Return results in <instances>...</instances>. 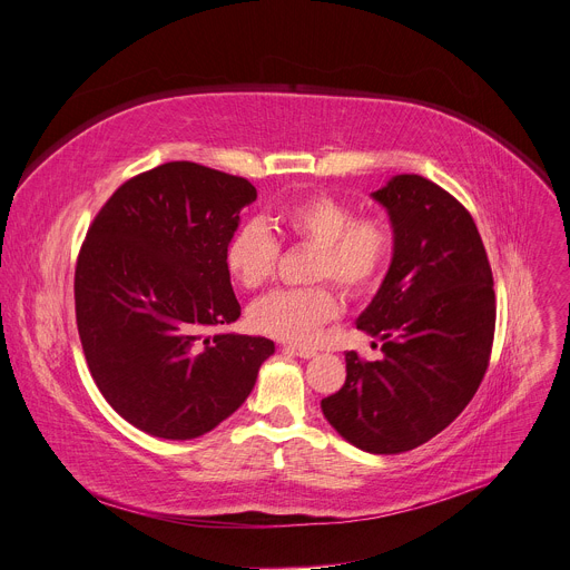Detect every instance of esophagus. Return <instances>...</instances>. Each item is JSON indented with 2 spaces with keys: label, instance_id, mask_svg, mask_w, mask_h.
<instances>
[{
  "label": "esophagus",
  "instance_id": "esophagus-1",
  "mask_svg": "<svg viewBox=\"0 0 570 570\" xmlns=\"http://www.w3.org/2000/svg\"><path fill=\"white\" fill-rule=\"evenodd\" d=\"M286 351L293 353V355H297V357H305V360L316 357V351H314V348H307V346H286Z\"/></svg>",
  "mask_w": 570,
  "mask_h": 570
}]
</instances>
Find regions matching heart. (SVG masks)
I'll list each match as a JSON object with an SVG mask.
<instances>
[{
    "label": "heart",
    "instance_id": "b5f03b06",
    "mask_svg": "<svg viewBox=\"0 0 570 570\" xmlns=\"http://www.w3.org/2000/svg\"><path fill=\"white\" fill-rule=\"evenodd\" d=\"M277 229L293 243L316 247L309 279H332L351 295L371 291L383 279L394 256L396 234L383 215H362L348 202L316 193L279 206L273 215ZM279 243L268 226L249 219L240 224L224 247V265L232 279L261 288L275 277ZM338 314V299L325 284L282 288L256 299L249 309L254 330L295 344H309Z\"/></svg>",
    "mask_w": 570,
    "mask_h": 570
}]
</instances>
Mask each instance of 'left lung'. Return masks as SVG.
I'll list each match as a JSON object with an SVG mask.
<instances>
[{
  "label": "left lung",
  "mask_w": 570,
  "mask_h": 570,
  "mask_svg": "<svg viewBox=\"0 0 570 570\" xmlns=\"http://www.w3.org/2000/svg\"><path fill=\"white\" fill-rule=\"evenodd\" d=\"M396 234L390 271L357 330L383 360L346 353V383L321 401L334 431L368 453H401L444 431L476 394L495 336V291L468 208L416 174L371 195Z\"/></svg>",
  "instance_id": "left-lung-1"
}]
</instances>
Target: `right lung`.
I'll return each mask as SVG.
<instances>
[{
    "label": "right lung",
    "instance_id": "obj_1",
    "mask_svg": "<svg viewBox=\"0 0 570 570\" xmlns=\"http://www.w3.org/2000/svg\"><path fill=\"white\" fill-rule=\"evenodd\" d=\"M256 187L197 163L126 180L96 215L75 268L82 351L105 401L139 431L193 440L234 414L275 353L213 334L240 305L224 247Z\"/></svg>",
    "mask_w": 570,
    "mask_h": 570
}]
</instances>
